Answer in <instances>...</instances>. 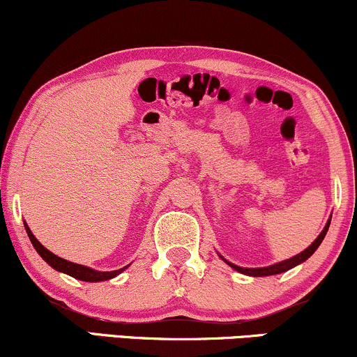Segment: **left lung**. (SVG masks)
<instances>
[{"instance_id": "obj_1", "label": "left lung", "mask_w": 357, "mask_h": 357, "mask_svg": "<svg viewBox=\"0 0 357 357\" xmlns=\"http://www.w3.org/2000/svg\"><path fill=\"white\" fill-rule=\"evenodd\" d=\"M329 228V222L326 223V227H324V230L319 233V236L316 238L313 243H311V246H307V248L305 250V252H301L300 255H296V257L289 258V259H284V261L281 263H276V265H271V266H266V268H241V266H236L233 265V263H228L231 268H235L236 271L243 273V275H250V276H270V275H278V273H283V271H288L291 270L293 266L300 265V263L306 261L307 258L313 255L316 250H318V246L321 245V241H323L324 236H326V231Z\"/></svg>"}]
</instances>
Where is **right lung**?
<instances>
[{"label": "right lung", "mask_w": 357, "mask_h": 357, "mask_svg": "<svg viewBox=\"0 0 357 357\" xmlns=\"http://www.w3.org/2000/svg\"><path fill=\"white\" fill-rule=\"evenodd\" d=\"M24 227H26V231H28L31 243H33L34 248H36V252L41 255V258L44 259V261H46L47 265H51L57 271H63V273H66V275H71L73 278L81 280V281H104V280L114 278V276H117L119 273H122L127 268V266L121 268V270H116V271H96V270H91V268H87V266L77 265V263L68 261V259L56 257V255L51 253L50 250L44 248V246L36 240V236L31 233L29 227L26 225V223H24Z\"/></svg>", "instance_id": "right-lung-1"}]
</instances>
